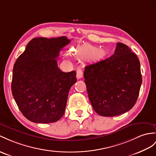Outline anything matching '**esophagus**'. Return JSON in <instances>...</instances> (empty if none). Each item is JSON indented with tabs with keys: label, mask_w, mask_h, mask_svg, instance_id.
Returning <instances> with one entry per match:
<instances>
[{
	"label": "esophagus",
	"mask_w": 156,
	"mask_h": 156,
	"mask_svg": "<svg viewBox=\"0 0 156 156\" xmlns=\"http://www.w3.org/2000/svg\"><path fill=\"white\" fill-rule=\"evenodd\" d=\"M83 77V71L81 69H77V78L78 79L82 78Z\"/></svg>",
	"instance_id": "1"
}]
</instances>
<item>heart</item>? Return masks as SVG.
<instances>
[{
    "label": "heart",
    "mask_w": 156,
    "mask_h": 156,
    "mask_svg": "<svg viewBox=\"0 0 156 156\" xmlns=\"http://www.w3.org/2000/svg\"><path fill=\"white\" fill-rule=\"evenodd\" d=\"M79 55L89 57L92 55L93 58L98 59L103 55V51L97 49V48L90 44H85L79 49Z\"/></svg>",
    "instance_id": "1"
}]
</instances>
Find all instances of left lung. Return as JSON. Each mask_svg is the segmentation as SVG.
Returning a JSON list of instances; mask_svg holds the SVG:
<instances>
[{
	"label": "left lung",
	"mask_w": 156,
	"mask_h": 156,
	"mask_svg": "<svg viewBox=\"0 0 156 156\" xmlns=\"http://www.w3.org/2000/svg\"><path fill=\"white\" fill-rule=\"evenodd\" d=\"M84 78L91 105L102 116H118L130 110L142 81L138 57L120 42L109 58L86 66Z\"/></svg>",
	"instance_id": "8db88e82"
}]
</instances>
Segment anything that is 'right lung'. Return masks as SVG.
<instances>
[{
    "label": "right lung",
    "instance_id": "obj_1",
    "mask_svg": "<svg viewBox=\"0 0 156 156\" xmlns=\"http://www.w3.org/2000/svg\"><path fill=\"white\" fill-rule=\"evenodd\" d=\"M70 41L66 36L33 38L14 63L12 95L22 115L33 122H55L65 112L76 72L62 71L56 59Z\"/></svg>",
    "mask_w": 156,
    "mask_h": 156
}]
</instances>
